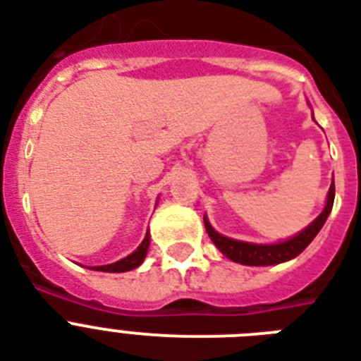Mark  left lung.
<instances>
[{
    "mask_svg": "<svg viewBox=\"0 0 361 361\" xmlns=\"http://www.w3.org/2000/svg\"><path fill=\"white\" fill-rule=\"evenodd\" d=\"M334 198H336V185L331 181L330 191H328V200L322 209V214L317 219L303 228L298 236L290 238V240L281 241V243H271V245H262V243H247V241L232 240L215 231L214 226L209 225V221L204 215V225H206V232L209 234L215 247L219 249L226 258H231L232 262L245 264V266H271V264H281L286 260L296 258L305 247L314 240V236L319 234L320 228L324 226L328 215H330L331 208H334Z\"/></svg>",
    "mask_w": 361,
    "mask_h": 361,
    "instance_id": "8db88e82",
    "label": "left lung"
}]
</instances>
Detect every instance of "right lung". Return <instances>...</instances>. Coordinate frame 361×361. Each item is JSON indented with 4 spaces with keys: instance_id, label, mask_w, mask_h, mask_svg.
<instances>
[{
    "instance_id": "add662e5",
    "label": "right lung",
    "mask_w": 361,
    "mask_h": 361,
    "mask_svg": "<svg viewBox=\"0 0 361 361\" xmlns=\"http://www.w3.org/2000/svg\"><path fill=\"white\" fill-rule=\"evenodd\" d=\"M147 247H149V234H146V238L138 245V249L135 252H130L129 257L121 258V260H118L114 264H106V266H93L92 269H95V271H109V274H121V271H129V269L138 268L144 262V258H146Z\"/></svg>"
}]
</instances>
